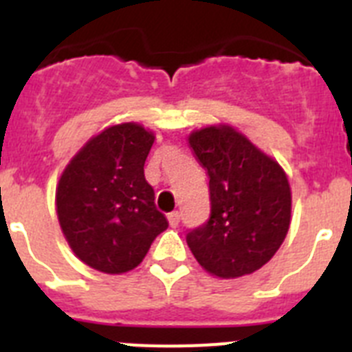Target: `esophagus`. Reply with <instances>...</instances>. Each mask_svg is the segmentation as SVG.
Returning a JSON list of instances; mask_svg holds the SVG:
<instances>
[{"label": "esophagus", "mask_w": 352, "mask_h": 352, "mask_svg": "<svg viewBox=\"0 0 352 352\" xmlns=\"http://www.w3.org/2000/svg\"><path fill=\"white\" fill-rule=\"evenodd\" d=\"M167 220H169L170 227H178V223H179V213H178V211H173V213L167 214Z\"/></svg>", "instance_id": "1"}]
</instances>
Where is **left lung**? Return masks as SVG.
Masks as SVG:
<instances>
[{"label": "left lung", "instance_id": "8db88e82", "mask_svg": "<svg viewBox=\"0 0 352 352\" xmlns=\"http://www.w3.org/2000/svg\"><path fill=\"white\" fill-rule=\"evenodd\" d=\"M188 146L210 179L211 214L186 234L210 275L238 278L263 268L291 226V186L280 164L231 125L194 130Z\"/></svg>", "mask_w": 352, "mask_h": 352}]
</instances>
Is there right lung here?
I'll return each mask as SVG.
<instances>
[{"label": "right lung", "instance_id": "add662e5", "mask_svg": "<svg viewBox=\"0 0 352 352\" xmlns=\"http://www.w3.org/2000/svg\"><path fill=\"white\" fill-rule=\"evenodd\" d=\"M155 133L139 123L107 126L68 162L56 186V213L72 252L96 272L120 275L142 263L167 229L144 178Z\"/></svg>", "mask_w": 352, "mask_h": 352}]
</instances>
